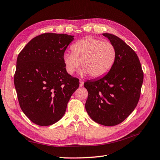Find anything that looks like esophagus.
<instances>
[{
    "label": "esophagus",
    "mask_w": 160,
    "mask_h": 160,
    "mask_svg": "<svg viewBox=\"0 0 160 160\" xmlns=\"http://www.w3.org/2000/svg\"><path fill=\"white\" fill-rule=\"evenodd\" d=\"M79 86L80 87H83V84H84V81H83V80H81L80 79V81H79Z\"/></svg>",
    "instance_id": "esophagus-1"
}]
</instances>
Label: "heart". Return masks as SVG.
Segmentation results:
<instances>
[{
  "instance_id": "b5f03b06",
  "label": "heart",
  "mask_w": 160,
  "mask_h": 160,
  "mask_svg": "<svg viewBox=\"0 0 160 160\" xmlns=\"http://www.w3.org/2000/svg\"><path fill=\"white\" fill-rule=\"evenodd\" d=\"M72 52H66L62 61L66 71L72 75L81 61L83 74L89 73L92 78L103 77L112 67L116 56L115 47L110 42L87 37L71 46Z\"/></svg>"
}]
</instances>
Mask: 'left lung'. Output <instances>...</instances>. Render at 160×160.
<instances>
[{
  "instance_id": "obj_1",
  "label": "left lung",
  "mask_w": 160,
  "mask_h": 160,
  "mask_svg": "<svg viewBox=\"0 0 160 160\" xmlns=\"http://www.w3.org/2000/svg\"><path fill=\"white\" fill-rule=\"evenodd\" d=\"M115 47L116 56L108 73L84 83L88 91L85 109L94 122L105 126L123 122L136 107L143 72L135 52L112 34L103 33Z\"/></svg>"
}]
</instances>
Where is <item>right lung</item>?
<instances>
[{
	"label": "right lung",
	"mask_w": 160,
	"mask_h": 160,
	"mask_svg": "<svg viewBox=\"0 0 160 160\" xmlns=\"http://www.w3.org/2000/svg\"><path fill=\"white\" fill-rule=\"evenodd\" d=\"M66 34L35 37L19 53L14 77L19 105L32 122L47 126L64 115L79 79L66 71L64 52L74 39Z\"/></svg>",
	"instance_id": "add662e5"
}]
</instances>
